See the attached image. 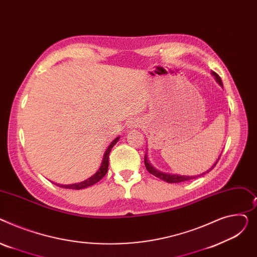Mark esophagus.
Listing matches in <instances>:
<instances>
[{
  "label": "esophagus",
  "instance_id": "34e87169",
  "mask_svg": "<svg viewBox=\"0 0 257 257\" xmlns=\"http://www.w3.org/2000/svg\"><path fill=\"white\" fill-rule=\"evenodd\" d=\"M139 121L137 119H134V120H132V121L130 122V127H132V128H134V127H138L139 126Z\"/></svg>",
  "mask_w": 257,
  "mask_h": 257
}]
</instances>
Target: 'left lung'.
Returning a JSON list of instances; mask_svg holds the SVG:
<instances>
[{"label":"left lung","instance_id":"1","mask_svg":"<svg viewBox=\"0 0 257 257\" xmlns=\"http://www.w3.org/2000/svg\"><path fill=\"white\" fill-rule=\"evenodd\" d=\"M212 74L215 77L216 81L223 87L222 80H221V78L219 77V74L216 73L215 71H212ZM220 157H221V155H220ZM220 157L218 158V160L216 161V163L214 164V166H213L212 168L208 169V170L205 171V172H203V173L200 174V175H195V176H194V175H193V176H187V175H178V174H169V173H165V172L159 171V170H157V169L154 167V166H153L152 164H150V163L148 162V160H147V155H146V154H145V157H144V164H145V167H146L147 171H148L150 174L155 175L156 177H158V178L164 180V182H167V183H169V184H175V183L187 182V180H191V179H194V178H197V177H199V176H201V175H203V174H205V173H208L210 170H213V168L217 165V163H218Z\"/></svg>","mask_w":257,"mask_h":257}]
</instances>
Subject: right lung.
Instances as JSON below:
<instances>
[{
  "label": "right lung",
  "instance_id": "obj_1",
  "mask_svg": "<svg viewBox=\"0 0 257 257\" xmlns=\"http://www.w3.org/2000/svg\"><path fill=\"white\" fill-rule=\"evenodd\" d=\"M119 137H117L116 139H114L111 144L109 145V147L105 150V153L103 154V158H102V162L99 169L97 170V172H95L91 177H89L88 179L84 180V182H81L79 184H72V185H59L56 184L58 187L60 188H64V189H72V190H81V189H85L88 188L90 186H92L94 184H96L97 182L105 175V173L108 172V167H109V155L111 153V149L113 148V146L118 142Z\"/></svg>",
  "mask_w": 257,
  "mask_h": 257
}]
</instances>
